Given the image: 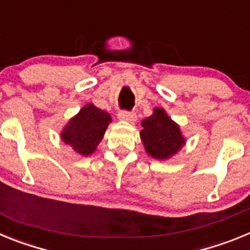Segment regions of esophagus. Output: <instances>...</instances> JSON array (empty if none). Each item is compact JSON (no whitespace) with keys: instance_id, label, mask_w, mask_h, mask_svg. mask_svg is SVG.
I'll list each match as a JSON object with an SVG mask.
<instances>
[{"instance_id":"obj_1","label":"esophagus","mask_w":250,"mask_h":250,"mask_svg":"<svg viewBox=\"0 0 250 250\" xmlns=\"http://www.w3.org/2000/svg\"><path fill=\"white\" fill-rule=\"evenodd\" d=\"M118 118L120 119V120L129 121V123H134V121L136 120V114L135 112L126 111V110H121V111H119Z\"/></svg>"}]
</instances>
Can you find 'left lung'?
I'll return each mask as SVG.
<instances>
[{
    "label": "left lung",
    "mask_w": 250,
    "mask_h": 250,
    "mask_svg": "<svg viewBox=\"0 0 250 250\" xmlns=\"http://www.w3.org/2000/svg\"><path fill=\"white\" fill-rule=\"evenodd\" d=\"M141 126L140 138L146 152L152 158L160 160L170 158L185 143L178 125L159 107L150 118L143 120Z\"/></svg>",
    "instance_id": "left-lung-1"
}]
</instances>
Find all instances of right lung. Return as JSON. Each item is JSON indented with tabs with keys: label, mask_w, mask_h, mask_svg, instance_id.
Listing matches in <instances>:
<instances>
[{
	"label": "right lung",
	"mask_w": 250,
	"mask_h": 250,
	"mask_svg": "<svg viewBox=\"0 0 250 250\" xmlns=\"http://www.w3.org/2000/svg\"><path fill=\"white\" fill-rule=\"evenodd\" d=\"M110 121V114L87 104L68 121L61 138L79 154L87 156L95 151Z\"/></svg>",
	"instance_id": "right-lung-1"
}]
</instances>
